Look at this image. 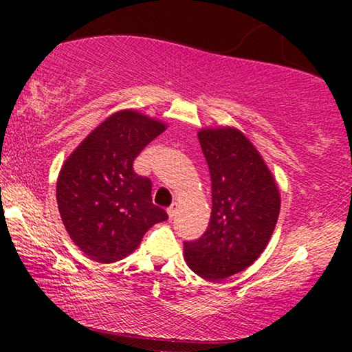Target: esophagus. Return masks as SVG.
<instances>
[{
	"instance_id": "34e87169",
	"label": "esophagus",
	"mask_w": 352,
	"mask_h": 352,
	"mask_svg": "<svg viewBox=\"0 0 352 352\" xmlns=\"http://www.w3.org/2000/svg\"><path fill=\"white\" fill-rule=\"evenodd\" d=\"M176 213H177V205L173 204V205L170 206V208H168V216H170V219L175 218Z\"/></svg>"
}]
</instances>
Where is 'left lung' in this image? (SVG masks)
Instances as JSON below:
<instances>
[{"label": "left lung", "instance_id": "left-lung-1", "mask_svg": "<svg viewBox=\"0 0 352 352\" xmlns=\"http://www.w3.org/2000/svg\"><path fill=\"white\" fill-rule=\"evenodd\" d=\"M211 176V218L205 234L184 242L187 266L223 280L256 261L277 224L280 194L248 138L235 128L199 131Z\"/></svg>", "mask_w": 352, "mask_h": 352}]
</instances>
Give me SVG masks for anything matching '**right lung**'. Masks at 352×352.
I'll list each match as a JSON object with an SVG mask.
<instances>
[{
    "label": "right lung",
    "mask_w": 352,
    "mask_h": 352,
    "mask_svg": "<svg viewBox=\"0 0 352 352\" xmlns=\"http://www.w3.org/2000/svg\"><path fill=\"white\" fill-rule=\"evenodd\" d=\"M166 124L134 110L104 120L72 152L57 179V205L70 239L99 263H115L139 247L153 224L168 219L152 204V181L133 170L139 152Z\"/></svg>",
    "instance_id": "right-lung-1"
}]
</instances>
